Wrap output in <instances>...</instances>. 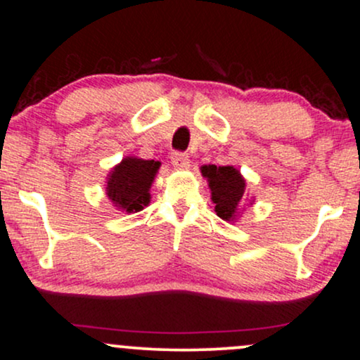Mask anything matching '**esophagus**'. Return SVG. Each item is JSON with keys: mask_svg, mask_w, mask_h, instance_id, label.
I'll return each instance as SVG.
<instances>
[{"mask_svg": "<svg viewBox=\"0 0 360 360\" xmlns=\"http://www.w3.org/2000/svg\"><path fill=\"white\" fill-rule=\"evenodd\" d=\"M171 160H172V166L177 169L189 167V157H188V154H184V152H177V150L172 152Z\"/></svg>", "mask_w": 360, "mask_h": 360, "instance_id": "34e87169", "label": "esophagus"}]
</instances>
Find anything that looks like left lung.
<instances>
[{"label":"left lung","mask_w":360,"mask_h":360,"mask_svg":"<svg viewBox=\"0 0 360 360\" xmlns=\"http://www.w3.org/2000/svg\"><path fill=\"white\" fill-rule=\"evenodd\" d=\"M205 177H208V186L212 189V200L214 212L221 220H233L237 213V206L242 201L245 191V181L240 172L232 166H203L201 167Z\"/></svg>","instance_id":"obj_1"}]
</instances>
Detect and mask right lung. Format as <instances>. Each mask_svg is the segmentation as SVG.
<instances>
[{
	"label": "right lung",
	"mask_w": 360,
	"mask_h": 360,
	"mask_svg": "<svg viewBox=\"0 0 360 360\" xmlns=\"http://www.w3.org/2000/svg\"><path fill=\"white\" fill-rule=\"evenodd\" d=\"M159 166L160 162L155 160H143L137 157L123 159L122 164L111 171L108 179L106 191L110 200L128 213L140 212L150 200L148 188Z\"/></svg>",
	"instance_id": "right-lung-1"
}]
</instances>
